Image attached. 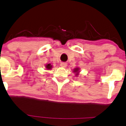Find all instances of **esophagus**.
<instances>
[{
  "label": "esophagus",
  "mask_w": 126,
  "mask_h": 126,
  "mask_svg": "<svg viewBox=\"0 0 126 126\" xmlns=\"http://www.w3.org/2000/svg\"><path fill=\"white\" fill-rule=\"evenodd\" d=\"M60 65H61V66H62V67L65 68L67 66V63H61Z\"/></svg>",
  "instance_id": "obj_1"
}]
</instances>
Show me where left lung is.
I'll return each instance as SVG.
<instances>
[{
	"mask_svg": "<svg viewBox=\"0 0 126 126\" xmlns=\"http://www.w3.org/2000/svg\"><path fill=\"white\" fill-rule=\"evenodd\" d=\"M78 68H76V69H75V72H77V71H78Z\"/></svg>",
	"mask_w": 126,
	"mask_h": 126,
	"instance_id": "8db88e82",
	"label": "left lung"
}]
</instances>
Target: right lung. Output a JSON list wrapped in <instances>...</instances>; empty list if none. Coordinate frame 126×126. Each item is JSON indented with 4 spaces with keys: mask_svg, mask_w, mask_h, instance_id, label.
<instances>
[{
    "mask_svg": "<svg viewBox=\"0 0 126 126\" xmlns=\"http://www.w3.org/2000/svg\"><path fill=\"white\" fill-rule=\"evenodd\" d=\"M51 67H52V66H51L50 64H48V65H46V68H47L48 69H50Z\"/></svg>",
    "mask_w": 126,
    "mask_h": 126,
    "instance_id": "add662e5",
    "label": "right lung"
}]
</instances>
